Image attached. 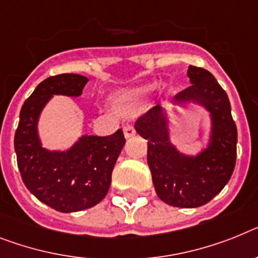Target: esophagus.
Segmentation results:
<instances>
[{
	"label": "esophagus",
	"instance_id": "esophagus-1",
	"mask_svg": "<svg viewBox=\"0 0 258 258\" xmlns=\"http://www.w3.org/2000/svg\"><path fill=\"white\" fill-rule=\"evenodd\" d=\"M123 133H124L125 139H131V138H134V136H135L136 131L133 125H125L124 128H123Z\"/></svg>",
	"mask_w": 258,
	"mask_h": 258
}]
</instances>
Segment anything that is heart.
Wrapping results in <instances>:
<instances>
[{
	"mask_svg": "<svg viewBox=\"0 0 258 258\" xmlns=\"http://www.w3.org/2000/svg\"><path fill=\"white\" fill-rule=\"evenodd\" d=\"M153 89H155L153 82H142L133 86L118 89L110 94V107L120 115H134L146 103Z\"/></svg>",
	"mask_w": 258,
	"mask_h": 258,
	"instance_id": "obj_1",
	"label": "heart"
}]
</instances>
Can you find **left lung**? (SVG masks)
<instances>
[{"mask_svg": "<svg viewBox=\"0 0 258 258\" xmlns=\"http://www.w3.org/2000/svg\"><path fill=\"white\" fill-rule=\"evenodd\" d=\"M191 86L173 98L172 109L156 106L135 123L136 133L148 142L147 161L156 194L174 207L194 209L218 196L232 176L237 131L227 93L211 73L190 66ZM194 104L209 114L207 146L196 154L181 151L171 142L170 114Z\"/></svg>", "mask_w": 258, "mask_h": 258, "instance_id": "obj_1", "label": "left lung"}]
</instances>
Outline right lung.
<instances>
[{
  "mask_svg": "<svg viewBox=\"0 0 258 258\" xmlns=\"http://www.w3.org/2000/svg\"><path fill=\"white\" fill-rule=\"evenodd\" d=\"M88 81L85 76L64 73L40 82L23 103L15 133L17 162L26 187L60 213L86 210L105 198L125 143L119 128L105 138L84 134L64 149L43 146L39 120L47 103L55 96L80 97Z\"/></svg>",
  "mask_w": 258,
  "mask_h": 258,
  "instance_id": "obj_1",
  "label": "right lung"
}]
</instances>
